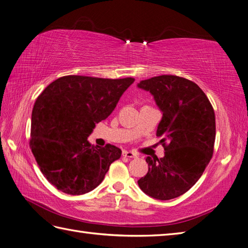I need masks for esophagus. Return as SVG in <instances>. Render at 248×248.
Segmentation results:
<instances>
[{
    "instance_id": "34e87169",
    "label": "esophagus",
    "mask_w": 248,
    "mask_h": 248,
    "mask_svg": "<svg viewBox=\"0 0 248 248\" xmlns=\"http://www.w3.org/2000/svg\"><path fill=\"white\" fill-rule=\"evenodd\" d=\"M123 155H124V156H125V157H129V158H136L138 156L136 153L132 152V151H124Z\"/></svg>"
}]
</instances>
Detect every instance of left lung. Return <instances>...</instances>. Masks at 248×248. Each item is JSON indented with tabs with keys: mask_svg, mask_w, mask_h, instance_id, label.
<instances>
[{
	"mask_svg": "<svg viewBox=\"0 0 248 248\" xmlns=\"http://www.w3.org/2000/svg\"><path fill=\"white\" fill-rule=\"evenodd\" d=\"M137 86L150 92L163 112L156 135L165 149L163 158L147 157L149 171L138 186L154 199L177 198L199 181L214 154V108L197 83L174 75L141 80Z\"/></svg>",
	"mask_w": 248,
	"mask_h": 248,
	"instance_id": "8db88e82",
	"label": "left lung"
}]
</instances>
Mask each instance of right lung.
Returning <instances> with one entry per match:
<instances>
[{
	"label": "right lung",
	"instance_id": "obj_1",
	"mask_svg": "<svg viewBox=\"0 0 248 248\" xmlns=\"http://www.w3.org/2000/svg\"><path fill=\"white\" fill-rule=\"evenodd\" d=\"M134 78L63 76L37 98L31 113L30 147L39 168L60 191L80 195L103 181L119 148L92 146L95 124L108 118Z\"/></svg>",
	"mask_w": 248,
	"mask_h": 248
}]
</instances>
